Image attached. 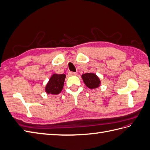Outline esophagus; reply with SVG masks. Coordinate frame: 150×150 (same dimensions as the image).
I'll return each instance as SVG.
<instances>
[{"label": "esophagus", "mask_w": 150, "mask_h": 150, "mask_svg": "<svg viewBox=\"0 0 150 150\" xmlns=\"http://www.w3.org/2000/svg\"><path fill=\"white\" fill-rule=\"evenodd\" d=\"M69 75H70V76H76V75H77V73L74 72H69Z\"/></svg>", "instance_id": "1"}]
</instances>
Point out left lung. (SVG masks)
Wrapping results in <instances>:
<instances>
[{"instance_id": "1", "label": "left lung", "mask_w": 150, "mask_h": 150, "mask_svg": "<svg viewBox=\"0 0 150 150\" xmlns=\"http://www.w3.org/2000/svg\"><path fill=\"white\" fill-rule=\"evenodd\" d=\"M81 78L85 85L90 89L97 88L100 86V79L95 73L87 72L83 74Z\"/></svg>"}]
</instances>
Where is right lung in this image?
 I'll return each instance as SVG.
<instances>
[{"instance_id": "add662e5", "label": "right lung", "mask_w": 150, "mask_h": 150, "mask_svg": "<svg viewBox=\"0 0 150 150\" xmlns=\"http://www.w3.org/2000/svg\"><path fill=\"white\" fill-rule=\"evenodd\" d=\"M65 77L66 75L65 74H53L45 86V90L46 93L59 94L64 88Z\"/></svg>"}]
</instances>
